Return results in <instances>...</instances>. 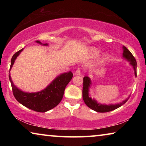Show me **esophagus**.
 <instances>
[{
    "label": "esophagus",
    "instance_id": "esophagus-1",
    "mask_svg": "<svg viewBox=\"0 0 146 146\" xmlns=\"http://www.w3.org/2000/svg\"><path fill=\"white\" fill-rule=\"evenodd\" d=\"M81 70H80V69H78V70H76V71H75V75H81Z\"/></svg>",
    "mask_w": 146,
    "mask_h": 146
}]
</instances>
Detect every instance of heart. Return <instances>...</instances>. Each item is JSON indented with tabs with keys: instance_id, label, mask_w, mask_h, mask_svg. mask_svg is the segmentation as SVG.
I'll use <instances>...</instances> for the list:
<instances>
[{
	"instance_id": "b5f03b06",
	"label": "heart",
	"mask_w": 146,
	"mask_h": 146,
	"mask_svg": "<svg viewBox=\"0 0 146 146\" xmlns=\"http://www.w3.org/2000/svg\"><path fill=\"white\" fill-rule=\"evenodd\" d=\"M91 53H92V55L93 56L97 55L99 53V50H98V49L96 48H91Z\"/></svg>"
}]
</instances>
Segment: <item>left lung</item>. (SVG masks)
<instances>
[{"mask_svg":"<svg viewBox=\"0 0 146 146\" xmlns=\"http://www.w3.org/2000/svg\"><path fill=\"white\" fill-rule=\"evenodd\" d=\"M123 56L125 59L129 62L130 64L133 66V68H134L135 70V76H137V60H136L134 56L132 55V53L130 52L126 47L123 46ZM91 84V80L90 78L88 77V76H86L83 78V89H82V97L83 100L84 101L85 104L86 106L91 108V110L97 112H100V113H106L111 111L115 110L116 109L120 107L121 106L127 102V100L129 99V98H127V99L123 100L120 104H118L116 105H102L100 104L97 103V101L94 99H91V98L89 97L88 94V91H89V88L90 87Z\"/></svg>","mask_w":146,"mask_h":146,"instance_id":"1","label":"left lung"}]
</instances>
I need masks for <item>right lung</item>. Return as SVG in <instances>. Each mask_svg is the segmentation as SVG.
<instances>
[{
	"instance_id": "1",
	"label": "right lung",
	"mask_w": 146,
	"mask_h": 146,
	"mask_svg": "<svg viewBox=\"0 0 146 146\" xmlns=\"http://www.w3.org/2000/svg\"><path fill=\"white\" fill-rule=\"evenodd\" d=\"M36 42L41 44L38 40ZM44 45H48L46 44ZM23 50L21 49L14 54L11 58L10 69L13 66L16 58ZM73 77V73L70 71L59 75L45 90L36 93H25L15 86L9 74L12 91L15 98L19 103L30 110L37 112L44 113L56 107L62 99L66 86Z\"/></svg>"
}]
</instances>
